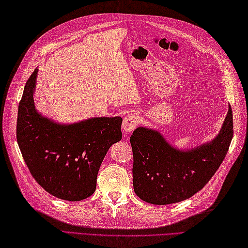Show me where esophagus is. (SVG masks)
<instances>
[{"instance_id":"obj_1","label":"esophagus","mask_w":248,"mask_h":248,"mask_svg":"<svg viewBox=\"0 0 248 248\" xmlns=\"http://www.w3.org/2000/svg\"><path fill=\"white\" fill-rule=\"evenodd\" d=\"M140 123V118L138 115L135 114H128L124 118V123H123V130L124 132H132V131L138 127V124Z\"/></svg>"}]
</instances>
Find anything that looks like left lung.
Returning a JSON list of instances; mask_svg holds the SVG:
<instances>
[{
	"instance_id": "8db88e82",
	"label": "left lung",
	"mask_w": 248,
	"mask_h": 248,
	"mask_svg": "<svg viewBox=\"0 0 248 248\" xmlns=\"http://www.w3.org/2000/svg\"><path fill=\"white\" fill-rule=\"evenodd\" d=\"M233 136L229 105L223 127L213 140L179 150L157 131L140 127L130 138L133 151V187L152 204H170L192 197L209 182L224 161Z\"/></svg>"
}]
</instances>
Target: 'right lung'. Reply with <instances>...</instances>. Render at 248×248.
Instances as JSON below:
<instances>
[{
  "instance_id": "right-lung-1",
  "label": "right lung",
  "mask_w": 248,
  "mask_h": 248,
  "mask_svg": "<svg viewBox=\"0 0 248 248\" xmlns=\"http://www.w3.org/2000/svg\"><path fill=\"white\" fill-rule=\"evenodd\" d=\"M38 69L26 82L19 103L17 141L31 176L53 196L78 202L96 191L100 165L123 138L121 117H94L61 124L35 108Z\"/></svg>"
}]
</instances>
